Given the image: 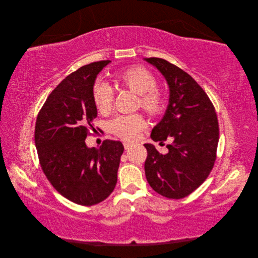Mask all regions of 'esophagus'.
Instances as JSON below:
<instances>
[{"instance_id": "esophagus-1", "label": "esophagus", "mask_w": 258, "mask_h": 258, "mask_svg": "<svg viewBox=\"0 0 258 258\" xmlns=\"http://www.w3.org/2000/svg\"><path fill=\"white\" fill-rule=\"evenodd\" d=\"M132 146V144L131 143H123V147H124V150H129V148Z\"/></svg>"}]
</instances>
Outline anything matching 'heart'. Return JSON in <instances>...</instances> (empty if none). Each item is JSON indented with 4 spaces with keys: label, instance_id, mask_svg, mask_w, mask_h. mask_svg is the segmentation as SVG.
I'll list each match as a JSON object with an SVG mask.
<instances>
[{
    "label": "heart",
    "instance_id": "b5f03b06",
    "mask_svg": "<svg viewBox=\"0 0 258 258\" xmlns=\"http://www.w3.org/2000/svg\"><path fill=\"white\" fill-rule=\"evenodd\" d=\"M117 87L128 89L139 95L138 105L151 116H158L167 106V97L157 87L156 76L143 67H130L114 74ZM93 102L100 113L111 111L114 102V91L105 83H97L92 91ZM145 127L143 117L139 114L116 116L110 122V131L122 140H134Z\"/></svg>",
    "mask_w": 258,
    "mask_h": 258
}]
</instances>
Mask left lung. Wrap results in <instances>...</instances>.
Listing matches in <instances>:
<instances>
[{"label":"left lung","instance_id":"8db88e82","mask_svg":"<svg viewBox=\"0 0 258 258\" xmlns=\"http://www.w3.org/2000/svg\"><path fill=\"white\" fill-rule=\"evenodd\" d=\"M145 60L159 70L170 88L166 114L151 138L160 144L172 141L166 155L144 144L146 179L161 196L181 199L196 190L214 167L220 138L216 112L206 91L182 69L161 58Z\"/></svg>","mask_w":258,"mask_h":258}]
</instances>
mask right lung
I'll use <instances>...</instances> for the list:
<instances>
[{"instance_id":"1","label":"right lung","mask_w":258,"mask_h":258,"mask_svg":"<svg viewBox=\"0 0 258 258\" xmlns=\"http://www.w3.org/2000/svg\"><path fill=\"white\" fill-rule=\"evenodd\" d=\"M110 62H92L67 76L36 117L34 141L43 172L59 194L81 206H95L110 196L123 152L121 142L114 140H104L99 148L85 143L87 136L97 134L93 85Z\"/></svg>"}]
</instances>
